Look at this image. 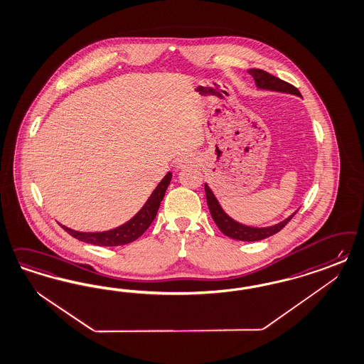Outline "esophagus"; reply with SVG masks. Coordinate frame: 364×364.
Wrapping results in <instances>:
<instances>
[{"label": "esophagus", "mask_w": 364, "mask_h": 364, "mask_svg": "<svg viewBox=\"0 0 364 364\" xmlns=\"http://www.w3.org/2000/svg\"><path fill=\"white\" fill-rule=\"evenodd\" d=\"M198 162V159L194 155H185L179 159V166L181 167H188V166H194Z\"/></svg>", "instance_id": "1"}]
</instances>
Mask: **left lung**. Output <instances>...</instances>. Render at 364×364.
<instances>
[{
    "label": "left lung",
    "instance_id": "1",
    "mask_svg": "<svg viewBox=\"0 0 364 364\" xmlns=\"http://www.w3.org/2000/svg\"><path fill=\"white\" fill-rule=\"evenodd\" d=\"M249 75L253 76L255 82L257 84L259 88H265V90H273V91H280V92H288V94L299 95L300 92L299 90L289 84V82H284L282 79L270 75L268 72L262 70H249ZM205 193H206V200H208V206L210 210L211 217L214 220L215 225L218 226V229L223 232V235L233 238V240H238V241H259L264 240L267 237L276 235L282 230V228L287 223L291 221V218L294 215H291L289 218H287L285 221L277 223L274 226H269V228H250V226H245L241 223H235L233 221L225 211L223 208L220 206L218 200H215L214 194L211 193L210 188L208 185H205Z\"/></svg>",
    "mask_w": 364,
    "mask_h": 364
}]
</instances>
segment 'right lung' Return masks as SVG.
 <instances>
[{"label": "right lung", "mask_w": 364, "mask_h": 364, "mask_svg": "<svg viewBox=\"0 0 364 364\" xmlns=\"http://www.w3.org/2000/svg\"><path fill=\"white\" fill-rule=\"evenodd\" d=\"M170 181H171V173H167L161 181V183L154 190L150 198L144 203V206L135 214V217H132L129 223L119 226L117 229H112L108 232H100V233H82V232H75L63 225L61 228L72 237L92 245L120 247V245L129 244L138 240L153 223L154 218L156 217L158 209L161 206V202L164 200V193L170 185Z\"/></svg>", "instance_id": "1"}]
</instances>
